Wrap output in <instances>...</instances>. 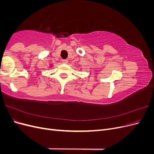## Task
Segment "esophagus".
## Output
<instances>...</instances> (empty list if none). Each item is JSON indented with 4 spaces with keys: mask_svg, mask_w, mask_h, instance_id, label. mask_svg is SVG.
Listing matches in <instances>:
<instances>
[{
    "mask_svg": "<svg viewBox=\"0 0 154 154\" xmlns=\"http://www.w3.org/2000/svg\"><path fill=\"white\" fill-rule=\"evenodd\" d=\"M62 62L63 63H68V60H62Z\"/></svg>",
    "mask_w": 154,
    "mask_h": 154,
    "instance_id": "obj_1",
    "label": "esophagus"
}]
</instances>
